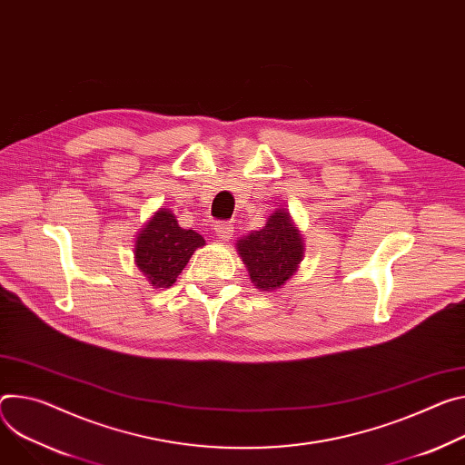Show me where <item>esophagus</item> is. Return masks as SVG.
<instances>
[{
  "label": "esophagus",
  "instance_id": "34e87169",
  "mask_svg": "<svg viewBox=\"0 0 465 465\" xmlns=\"http://www.w3.org/2000/svg\"><path fill=\"white\" fill-rule=\"evenodd\" d=\"M215 233H217V237L221 239V241H230L232 237H233V224H230V223H217L215 224Z\"/></svg>",
  "mask_w": 465,
  "mask_h": 465
}]
</instances>
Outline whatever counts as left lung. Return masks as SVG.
I'll return each instance as SVG.
<instances>
[{"instance_id":"1","label":"left lung","mask_w":465,"mask_h":465,"mask_svg":"<svg viewBox=\"0 0 465 465\" xmlns=\"http://www.w3.org/2000/svg\"><path fill=\"white\" fill-rule=\"evenodd\" d=\"M237 252L252 283L262 291H274L297 272L304 256V241L289 211L278 209L262 230L237 241Z\"/></svg>"}]
</instances>
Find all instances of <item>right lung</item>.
Segmentation results:
<instances>
[{"instance_id":"right-lung-1","label":"right lung","mask_w":465,"mask_h":465,"mask_svg":"<svg viewBox=\"0 0 465 465\" xmlns=\"http://www.w3.org/2000/svg\"><path fill=\"white\" fill-rule=\"evenodd\" d=\"M203 244L200 233L183 230L174 213L161 207L137 235L135 263L153 287H171Z\"/></svg>"}]
</instances>
